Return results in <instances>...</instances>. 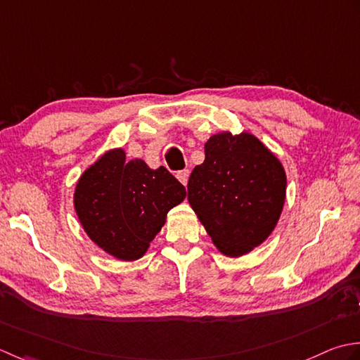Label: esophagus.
<instances>
[{"label":"esophagus","mask_w":360,"mask_h":360,"mask_svg":"<svg viewBox=\"0 0 360 360\" xmlns=\"http://www.w3.org/2000/svg\"><path fill=\"white\" fill-rule=\"evenodd\" d=\"M177 179H179V181L181 183V185H188V179H189V171L188 169H185V171H180V172H177Z\"/></svg>","instance_id":"obj_1"}]
</instances>
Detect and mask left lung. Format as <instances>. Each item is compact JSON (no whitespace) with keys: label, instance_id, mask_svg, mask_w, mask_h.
<instances>
[{"label":"left lung","instance_id":"left-lung-1","mask_svg":"<svg viewBox=\"0 0 360 360\" xmlns=\"http://www.w3.org/2000/svg\"><path fill=\"white\" fill-rule=\"evenodd\" d=\"M285 171L275 153L248 131H221L205 143V161L188 181V202L217 250L250 253L280 221Z\"/></svg>","mask_w":360,"mask_h":360}]
</instances>
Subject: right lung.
<instances>
[{"label":"right lung","mask_w":360,"mask_h":360,"mask_svg":"<svg viewBox=\"0 0 360 360\" xmlns=\"http://www.w3.org/2000/svg\"><path fill=\"white\" fill-rule=\"evenodd\" d=\"M185 197V186L166 167L150 169L141 158L127 161L126 150L115 148L82 172L72 202L86 236L101 250L136 261Z\"/></svg>","instance_id":"obj_1"}]
</instances>
